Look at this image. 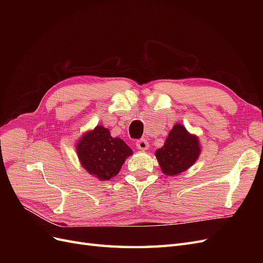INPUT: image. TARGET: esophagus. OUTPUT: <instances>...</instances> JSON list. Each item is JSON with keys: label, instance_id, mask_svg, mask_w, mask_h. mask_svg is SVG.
<instances>
[{"label": "esophagus", "instance_id": "1", "mask_svg": "<svg viewBox=\"0 0 263 263\" xmlns=\"http://www.w3.org/2000/svg\"><path fill=\"white\" fill-rule=\"evenodd\" d=\"M136 146H137V148H138L139 150H146V149H148L149 144H148L147 139H145V138H141V139L137 140V142H136Z\"/></svg>", "mask_w": 263, "mask_h": 263}]
</instances>
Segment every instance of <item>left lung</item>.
I'll return each mask as SVG.
<instances>
[{"mask_svg":"<svg viewBox=\"0 0 263 263\" xmlns=\"http://www.w3.org/2000/svg\"><path fill=\"white\" fill-rule=\"evenodd\" d=\"M200 151L197 137L177 124L170 130L164 145L156 150V157L164 174L177 176L194 164Z\"/></svg>","mask_w":263,"mask_h":263,"instance_id":"obj_1","label":"left lung"}]
</instances>
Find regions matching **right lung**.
Returning a JSON list of instances; mask_svg holds the SVG:
<instances>
[{
  "mask_svg": "<svg viewBox=\"0 0 263 263\" xmlns=\"http://www.w3.org/2000/svg\"><path fill=\"white\" fill-rule=\"evenodd\" d=\"M77 151L83 168L102 181L114 178L125 159L133 154L122 139L113 138L103 126H97L82 136Z\"/></svg>",
  "mask_w": 263,
  "mask_h": 263,
  "instance_id": "add662e5",
  "label": "right lung"
}]
</instances>
